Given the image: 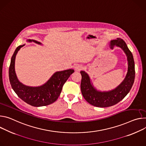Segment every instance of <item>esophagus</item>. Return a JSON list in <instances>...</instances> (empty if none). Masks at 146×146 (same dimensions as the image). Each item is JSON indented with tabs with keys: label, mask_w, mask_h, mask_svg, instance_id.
I'll use <instances>...</instances> for the list:
<instances>
[{
	"label": "esophagus",
	"mask_w": 146,
	"mask_h": 146,
	"mask_svg": "<svg viewBox=\"0 0 146 146\" xmlns=\"http://www.w3.org/2000/svg\"><path fill=\"white\" fill-rule=\"evenodd\" d=\"M82 68H83V66L82 65H80V64H76L75 66V67H74V69L76 70H77V71L80 70Z\"/></svg>",
	"instance_id": "esophagus-1"
}]
</instances>
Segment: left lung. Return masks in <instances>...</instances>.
<instances>
[{
  "label": "left lung",
  "mask_w": 146,
  "mask_h": 146,
  "mask_svg": "<svg viewBox=\"0 0 146 146\" xmlns=\"http://www.w3.org/2000/svg\"><path fill=\"white\" fill-rule=\"evenodd\" d=\"M110 46L112 49L115 46L121 48L127 57V72L120 84L113 90L101 91L94 87L86 72H80L82 77L80 86L82 95L89 104L97 107H108L120 102L129 93L135 80V62L133 55L125 42L121 38H117V39L110 41Z\"/></svg>",
  "instance_id": "left-lung-1"
}]
</instances>
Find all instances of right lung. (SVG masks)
<instances>
[{
    "mask_svg": "<svg viewBox=\"0 0 146 146\" xmlns=\"http://www.w3.org/2000/svg\"><path fill=\"white\" fill-rule=\"evenodd\" d=\"M27 41L42 45V43L33 39H27ZM25 44L19 46L11 59L9 76L11 87L20 98L33 107H39L51 104L58 98L63 86L74 70L68 69L56 72L45 83L40 86L31 87L24 85L19 80L15 67L17 52Z\"/></svg>",
    "mask_w": 146,
    "mask_h": 146,
    "instance_id": "obj_1",
    "label": "right lung"
}]
</instances>
